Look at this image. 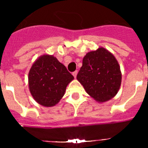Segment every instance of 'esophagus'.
Segmentation results:
<instances>
[{
  "mask_svg": "<svg viewBox=\"0 0 148 148\" xmlns=\"http://www.w3.org/2000/svg\"><path fill=\"white\" fill-rule=\"evenodd\" d=\"M72 75L74 76V78H76V77H77V71H74V72L72 73Z\"/></svg>",
  "mask_w": 148,
  "mask_h": 148,
  "instance_id": "esophagus-1",
  "label": "esophagus"
}]
</instances>
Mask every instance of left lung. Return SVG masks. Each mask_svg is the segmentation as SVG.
I'll return each mask as SVG.
<instances>
[{
	"mask_svg": "<svg viewBox=\"0 0 148 148\" xmlns=\"http://www.w3.org/2000/svg\"><path fill=\"white\" fill-rule=\"evenodd\" d=\"M77 79L96 101L104 102L114 97L122 82L120 66L113 54L104 48L88 52Z\"/></svg>",
	"mask_w": 148,
	"mask_h": 148,
	"instance_id": "left-lung-1",
	"label": "left lung"
}]
</instances>
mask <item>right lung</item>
Listing matches in <instances>:
<instances>
[{"label": "right lung", "mask_w": 148, "mask_h": 148, "mask_svg": "<svg viewBox=\"0 0 148 148\" xmlns=\"http://www.w3.org/2000/svg\"><path fill=\"white\" fill-rule=\"evenodd\" d=\"M74 79L64 64L52 55L44 54L35 61L28 73V86L36 102L44 107L56 105Z\"/></svg>", "instance_id": "obj_1"}]
</instances>
